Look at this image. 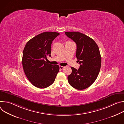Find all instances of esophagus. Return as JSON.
Returning a JSON list of instances; mask_svg holds the SVG:
<instances>
[{
	"label": "esophagus",
	"instance_id": "34e87169",
	"mask_svg": "<svg viewBox=\"0 0 124 124\" xmlns=\"http://www.w3.org/2000/svg\"><path fill=\"white\" fill-rule=\"evenodd\" d=\"M59 68H60V70H62V69L64 68V67L62 66H59Z\"/></svg>",
	"mask_w": 124,
	"mask_h": 124
}]
</instances>
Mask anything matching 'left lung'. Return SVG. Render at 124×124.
Returning <instances> with one entry per match:
<instances>
[{
	"label": "left lung",
	"mask_w": 124,
	"mask_h": 124,
	"mask_svg": "<svg viewBox=\"0 0 124 124\" xmlns=\"http://www.w3.org/2000/svg\"><path fill=\"white\" fill-rule=\"evenodd\" d=\"M66 36L77 44L76 57L80 64L78 70L71 67L72 72L68 76L70 85L78 90L90 86L97 79L101 66L99 48L90 37L78 32H66Z\"/></svg>",
	"instance_id": "1"
}]
</instances>
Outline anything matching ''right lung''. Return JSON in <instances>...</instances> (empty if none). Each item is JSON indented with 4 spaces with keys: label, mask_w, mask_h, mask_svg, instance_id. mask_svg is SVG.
Returning <instances> with one entry per match:
<instances>
[{
    "label": "right lung",
    "mask_w": 124,
    "mask_h": 124,
    "mask_svg": "<svg viewBox=\"0 0 124 124\" xmlns=\"http://www.w3.org/2000/svg\"><path fill=\"white\" fill-rule=\"evenodd\" d=\"M60 34L45 32L27 42L23 51L22 63L24 73L30 82L39 88H45L54 82L59 66L47 63L51 57L52 42Z\"/></svg>",
    "instance_id": "obj_1"
}]
</instances>
